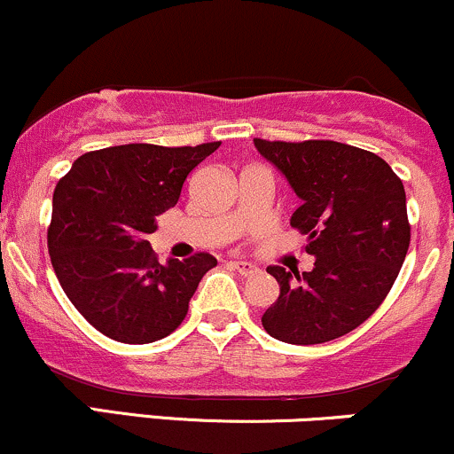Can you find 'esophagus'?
Instances as JSON below:
<instances>
[{
	"mask_svg": "<svg viewBox=\"0 0 454 454\" xmlns=\"http://www.w3.org/2000/svg\"><path fill=\"white\" fill-rule=\"evenodd\" d=\"M232 269H234V270H239V273L245 275V278H247V275L258 273V267H256V264H252V262H243V260H234V262H232Z\"/></svg>",
	"mask_w": 454,
	"mask_h": 454,
	"instance_id": "esophagus-1",
	"label": "esophagus"
}]
</instances>
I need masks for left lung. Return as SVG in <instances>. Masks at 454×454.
<instances>
[{"mask_svg":"<svg viewBox=\"0 0 454 454\" xmlns=\"http://www.w3.org/2000/svg\"><path fill=\"white\" fill-rule=\"evenodd\" d=\"M303 205L293 228L307 234L314 269L269 267L279 296L262 326L275 340L314 346L361 326L382 305L410 247L403 184L380 155L335 140L254 138Z\"/></svg>","mask_w":454,"mask_h":454,"instance_id":"1","label":"left lung"}]
</instances>
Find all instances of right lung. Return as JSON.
Returning a JSON list of instances; mask_svg holds the SVG:
<instances>
[{
    "mask_svg": "<svg viewBox=\"0 0 454 454\" xmlns=\"http://www.w3.org/2000/svg\"><path fill=\"white\" fill-rule=\"evenodd\" d=\"M220 147L132 143L90 151L53 194L49 254L72 305L121 343L164 340L187 316L211 254L160 264L147 237L176 205L187 175Z\"/></svg>",
    "mask_w": 454,
    "mask_h": 454,
    "instance_id": "1",
    "label": "right lung"
}]
</instances>
